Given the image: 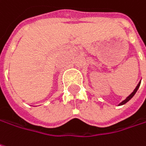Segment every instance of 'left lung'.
Listing matches in <instances>:
<instances>
[{"mask_svg":"<svg viewBox=\"0 0 146 146\" xmlns=\"http://www.w3.org/2000/svg\"><path fill=\"white\" fill-rule=\"evenodd\" d=\"M140 86H141V81L139 82V84L137 85L136 88L134 90V91H133V92H132V93L130 94V96H128V97H127L126 99L125 100H123V101H122L121 103H120V106H121V105H124V104H125L126 102H128V101H129V100H130L131 99V98H132V97H133L134 96H135V94L136 93V91H137V90L139 89V87H140Z\"/></svg>","mask_w":146,"mask_h":146,"instance_id":"8db88e82","label":"left lung"}]
</instances>
